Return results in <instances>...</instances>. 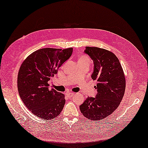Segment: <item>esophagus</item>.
I'll return each mask as SVG.
<instances>
[{
	"label": "esophagus",
	"mask_w": 148,
	"mask_h": 148,
	"mask_svg": "<svg viewBox=\"0 0 148 148\" xmlns=\"http://www.w3.org/2000/svg\"><path fill=\"white\" fill-rule=\"evenodd\" d=\"M66 95H67V97L71 98V97H73V96L74 95V93H73V92H68V93L66 94Z\"/></svg>",
	"instance_id": "34e87169"
}]
</instances>
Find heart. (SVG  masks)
I'll return each instance as SVG.
<instances>
[{
    "instance_id": "1",
    "label": "heart",
    "mask_w": 148,
    "mask_h": 148,
    "mask_svg": "<svg viewBox=\"0 0 148 148\" xmlns=\"http://www.w3.org/2000/svg\"><path fill=\"white\" fill-rule=\"evenodd\" d=\"M79 60H84V61H88V62L90 61L89 59L88 58V57H86V56H81V57H80V58H79Z\"/></svg>"
}]
</instances>
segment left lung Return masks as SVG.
<instances>
[{"label": "left lung", "instance_id": "left-lung-1", "mask_svg": "<svg viewBox=\"0 0 148 148\" xmlns=\"http://www.w3.org/2000/svg\"><path fill=\"white\" fill-rule=\"evenodd\" d=\"M84 53L94 63L91 78L97 81L95 97L88 98L79 108L82 115L91 121L106 118L122 101L126 80L119 59L112 52L96 47H86Z\"/></svg>", "mask_w": 148, "mask_h": 148}]
</instances>
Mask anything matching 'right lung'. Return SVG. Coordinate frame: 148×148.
Returning <instances> with one entry per match:
<instances>
[{"instance_id": "right-lung-1", "label": "right lung", "mask_w": 148, "mask_h": 148, "mask_svg": "<svg viewBox=\"0 0 148 148\" xmlns=\"http://www.w3.org/2000/svg\"><path fill=\"white\" fill-rule=\"evenodd\" d=\"M73 51V47L40 49L22 64L17 76L18 94L29 110L39 118L51 120L62 111L64 95L54 89L49 90L48 81L70 58Z\"/></svg>"}]
</instances>
